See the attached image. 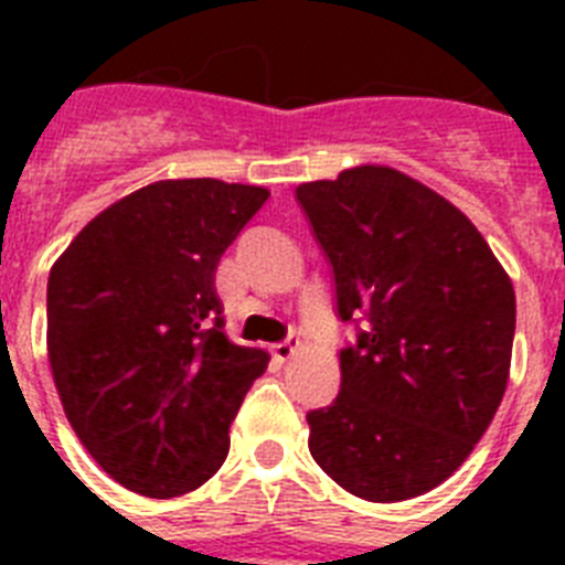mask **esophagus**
I'll return each instance as SVG.
<instances>
[{"instance_id":"obj_1","label":"esophagus","mask_w":565,"mask_h":565,"mask_svg":"<svg viewBox=\"0 0 565 565\" xmlns=\"http://www.w3.org/2000/svg\"><path fill=\"white\" fill-rule=\"evenodd\" d=\"M297 353H299L297 339H288V342H282V344H277V348H274V359H277V362H291Z\"/></svg>"}]
</instances>
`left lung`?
<instances>
[{"label":"left lung","instance_id":"1","mask_svg":"<svg viewBox=\"0 0 565 565\" xmlns=\"http://www.w3.org/2000/svg\"><path fill=\"white\" fill-rule=\"evenodd\" d=\"M337 279L342 387L308 413V450L351 495L396 503L444 483L507 393L515 288L483 234L411 174L362 163L299 183Z\"/></svg>","mask_w":565,"mask_h":565}]
</instances>
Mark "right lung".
Returning a JSON list of instances; mask_svg holds the SVG:
<instances>
[{
	"mask_svg": "<svg viewBox=\"0 0 565 565\" xmlns=\"http://www.w3.org/2000/svg\"><path fill=\"white\" fill-rule=\"evenodd\" d=\"M266 186L154 181L96 214L53 263L47 359L64 416L129 492L178 498L228 456L268 353L223 333L214 271Z\"/></svg>",
	"mask_w": 565,
	"mask_h": 565,
	"instance_id": "right-lung-1",
	"label": "right lung"
}]
</instances>
